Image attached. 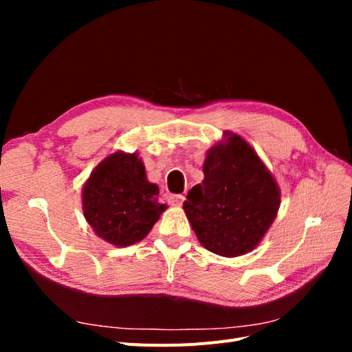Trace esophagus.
Returning <instances> with one entry per match:
<instances>
[{
    "instance_id": "34e87169",
    "label": "esophagus",
    "mask_w": 352,
    "mask_h": 352,
    "mask_svg": "<svg viewBox=\"0 0 352 352\" xmlns=\"http://www.w3.org/2000/svg\"><path fill=\"white\" fill-rule=\"evenodd\" d=\"M168 202H170V206L180 207V206H182V202H184V195H170Z\"/></svg>"
}]
</instances>
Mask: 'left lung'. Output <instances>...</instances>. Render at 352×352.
Segmentation results:
<instances>
[{"mask_svg": "<svg viewBox=\"0 0 352 352\" xmlns=\"http://www.w3.org/2000/svg\"><path fill=\"white\" fill-rule=\"evenodd\" d=\"M204 180L188 192L185 214L206 250L221 257L252 251L280 207V189L242 136L223 132L207 151Z\"/></svg>", "mask_w": 352, "mask_h": 352, "instance_id": "obj_1", "label": "left lung"}]
</instances>
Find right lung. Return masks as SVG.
I'll list each match as a JSON object with an SVG mask.
<instances>
[{
    "mask_svg": "<svg viewBox=\"0 0 352 352\" xmlns=\"http://www.w3.org/2000/svg\"><path fill=\"white\" fill-rule=\"evenodd\" d=\"M148 182L136 153L116 151L92 170L82 188L83 216L95 235L114 247L142 241L167 208Z\"/></svg>",
    "mask_w": 352,
    "mask_h": 352,
    "instance_id": "right-lung-1",
    "label": "right lung"
}]
</instances>
